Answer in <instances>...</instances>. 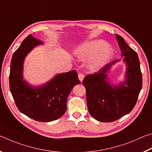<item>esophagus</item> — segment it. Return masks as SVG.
Here are the masks:
<instances>
[{
    "label": "esophagus",
    "instance_id": "obj_1",
    "mask_svg": "<svg viewBox=\"0 0 152 152\" xmlns=\"http://www.w3.org/2000/svg\"><path fill=\"white\" fill-rule=\"evenodd\" d=\"M78 78H79V80H80L81 82L83 81V79H84V75H83V73H79V75H78Z\"/></svg>",
    "mask_w": 152,
    "mask_h": 152
}]
</instances>
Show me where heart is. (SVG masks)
<instances>
[{
  "label": "heart",
  "mask_w": 152,
  "mask_h": 152,
  "mask_svg": "<svg viewBox=\"0 0 152 152\" xmlns=\"http://www.w3.org/2000/svg\"><path fill=\"white\" fill-rule=\"evenodd\" d=\"M74 54L81 61H87V67L90 71L99 70L107 64L113 56L111 47L102 39H94L87 42L76 48Z\"/></svg>",
  "instance_id": "b5f03b06"
}]
</instances>
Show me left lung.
Instances as JSON below:
<instances>
[{
	"label": "left lung",
	"instance_id": "obj_1",
	"mask_svg": "<svg viewBox=\"0 0 152 152\" xmlns=\"http://www.w3.org/2000/svg\"><path fill=\"white\" fill-rule=\"evenodd\" d=\"M126 65L125 81L112 83L108 73L121 60L116 59L102 68L98 73L88 75L83 81L89 114L96 120L110 123L129 114L135 106L142 88V75L136 52L129 47L123 37L116 35Z\"/></svg>",
	"mask_w": 152,
	"mask_h": 152
}]
</instances>
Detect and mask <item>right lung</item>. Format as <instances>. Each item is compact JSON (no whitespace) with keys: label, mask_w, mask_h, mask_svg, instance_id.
Instances as JSON below:
<instances>
[{"label":"right lung","mask_w":152,"mask_h":152,"mask_svg":"<svg viewBox=\"0 0 152 152\" xmlns=\"http://www.w3.org/2000/svg\"><path fill=\"white\" fill-rule=\"evenodd\" d=\"M44 42L29 35L12 56L9 75L10 90L21 113L39 122L55 121L66 110L67 98L72 89L80 83L73 70L56 75L41 86L30 85L23 77L26 57L35 47Z\"/></svg>","instance_id":"add662e5"}]
</instances>
